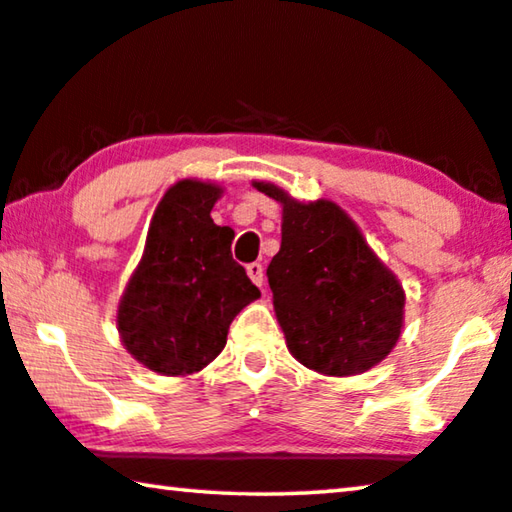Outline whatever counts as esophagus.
<instances>
[{
	"mask_svg": "<svg viewBox=\"0 0 512 512\" xmlns=\"http://www.w3.org/2000/svg\"><path fill=\"white\" fill-rule=\"evenodd\" d=\"M247 274H249V279L256 283V286H263V274H265V270H263L261 263H249V265H247Z\"/></svg>",
	"mask_w": 512,
	"mask_h": 512,
	"instance_id": "1",
	"label": "esophagus"
}]
</instances>
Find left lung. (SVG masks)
<instances>
[{"label": "left lung", "instance_id": "8db88e82", "mask_svg": "<svg viewBox=\"0 0 512 512\" xmlns=\"http://www.w3.org/2000/svg\"><path fill=\"white\" fill-rule=\"evenodd\" d=\"M254 187L281 203V249L267 265V281L290 355L332 377L380 364L405 325L396 274L334 201H297L265 180Z\"/></svg>", "mask_w": 512, "mask_h": 512}]
</instances>
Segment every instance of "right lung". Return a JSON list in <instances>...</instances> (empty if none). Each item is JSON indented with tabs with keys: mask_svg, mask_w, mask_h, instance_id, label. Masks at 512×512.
Segmentation results:
<instances>
[{
	"mask_svg": "<svg viewBox=\"0 0 512 512\" xmlns=\"http://www.w3.org/2000/svg\"><path fill=\"white\" fill-rule=\"evenodd\" d=\"M222 194V185L183 178L153 212L116 311L121 343L148 371L199 373L224 350L233 318L261 297L233 261V231L210 217Z\"/></svg>",
	"mask_w": 512,
	"mask_h": 512,
	"instance_id": "obj_1",
	"label": "right lung"
}]
</instances>
